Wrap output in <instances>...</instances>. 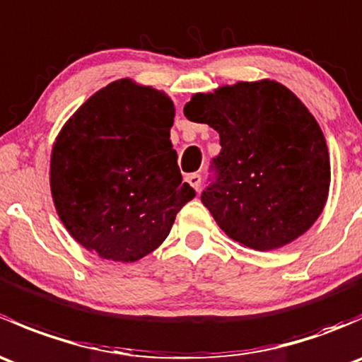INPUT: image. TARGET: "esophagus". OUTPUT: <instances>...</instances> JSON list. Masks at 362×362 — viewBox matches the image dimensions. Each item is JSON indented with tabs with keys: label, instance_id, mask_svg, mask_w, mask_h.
<instances>
[{
	"label": "esophagus",
	"instance_id": "obj_1",
	"mask_svg": "<svg viewBox=\"0 0 362 362\" xmlns=\"http://www.w3.org/2000/svg\"><path fill=\"white\" fill-rule=\"evenodd\" d=\"M187 182L196 189V191H199V189H202V175L199 173L187 175Z\"/></svg>",
	"mask_w": 362,
	"mask_h": 362
}]
</instances>
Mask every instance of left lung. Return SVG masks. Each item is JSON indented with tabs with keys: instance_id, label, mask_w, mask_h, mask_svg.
Here are the masks:
<instances>
[{
	"instance_id": "8db88e82",
	"label": "left lung",
	"mask_w": 362,
	"mask_h": 362,
	"mask_svg": "<svg viewBox=\"0 0 362 362\" xmlns=\"http://www.w3.org/2000/svg\"><path fill=\"white\" fill-rule=\"evenodd\" d=\"M184 115L221 136L202 202L229 238L273 250L312 228L329 192V154L317 120L286 86L218 87L194 94Z\"/></svg>"
}]
</instances>
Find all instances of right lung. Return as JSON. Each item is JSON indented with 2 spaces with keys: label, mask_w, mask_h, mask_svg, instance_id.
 <instances>
[{
  "label": "right lung",
  "mask_w": 362,
  "mask_h": 362,
  "mask_svg": "<svg viewBox=\"0 0 362 362\" xmlns=\"http://www.w3.org/2000/svg\"><path fill=\"white\" fill-rule=\"evenodd\" d=\"M173 101L129 78L108 83L64 124L50 191L69 235L100 257L133 262L170 235L196 191L170 140Z\"/></svg>",
  "instance_id": "add662e5"
}]
</instances>
